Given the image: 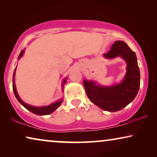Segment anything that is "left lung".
Wrapping results in <instances>:
<instances>
[{
    "mask_svg": "<svg viewBox=\"0 0 157 157\" xmlns=\"http://www.w3.org/2000/svg\"><path fill=\"white\" fill-rule=\"evenodd\" d=\"M104 56L109 59L121 56L125 60L127 66L123 81L111 86H98L93 81L84 80L83 83L92 103L103 110L113 112L124 108L136 97L140 86V72L136 54L124 41H115Z\"/></svg>",
    "mask_w": 157,
    "mask_h": 157,
    "instance_id": "left-lung-1",
    "label": "left lung"
}]
</instances>
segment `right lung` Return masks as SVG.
Masks as SVG:
<instances>
[{"instance_id":"right-lung-1","label":"right lung","mask_w":157,"mask_h":157,"mask_svg":"<svg viewBox=\"0 0 157 157\" xmlns=\"http://www.w3.org/2000/svg\"><path fill=\"white\" fill-rule=\"evenodd\" d=\"M23 53H24V50L21 51V53L18 56V59H20L22 57ZM16 68H15V71H14V73H13V90L14 94H15V96H16L17 100L18 101L19 103H20L21 105H23V106H24L25 109H28V110L31 111L32 113H35V114H37V115H40V116L48 115V114H50V113H53V111H54L58 107H59L60 105H61V103L63 102V98H61V99L57 101L56 102L53 103V104H51V105H48V106H38V107L33 106H31V105H28V104H25V103L23 102V101L21 99L20 97H19L18 93H17L16 85H15V78H15V74H16ZM66 80H67V78H65L63 81V86H62V90L63 89V86H64V85H65V83H66Z\"/></svg>"}]
</instances>
